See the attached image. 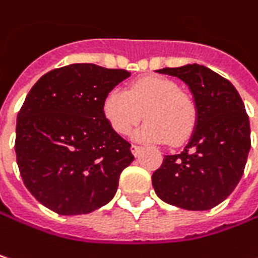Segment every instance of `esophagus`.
Masks as SVG:
<instances>
[{
    "label": "esophagus",
    "mask_w": 258,
    "mask_h": 258,
    "mask_svg": "<svg viewBox=\"0 0 258 258\" xmlns=\"http://www.w3.org/2000/svg\"><path fill=\"white\" fill-rule=\"evenodd\" d=\"M131 151H132V154L134 156H138L139 153L142 151V147L138 145V144H132V147H131Z\"/></svg>",
    "instance_id": "obj_1"
}]
</instances>
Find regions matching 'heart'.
Masks as SVG:
<instances>
[{
	"mask_svg": "<svg viewBox=\"0 0 258 258\" xmlns=\"http://www.w3.org/2000/svg\"><path fill=\"white\" fill-rule=\"evenodd\" d=\"M102 113L119 135H127L145 117L148 121L137 131V139L169 141L173 145L189 139L198 121V108L192 97L163 76L139 78L127 91L110 89L102 101Z\"/></svg>",
	"mask_w": 258,
	"mask_h": 258,
	"instance_id": "obj_1",
	"label": "heart"
}]
</instances>
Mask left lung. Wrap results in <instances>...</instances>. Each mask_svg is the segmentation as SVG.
I'll use <instances>...</instances> for the list:
<instances>
[{"mask_svg": "<svg viewBox=\"0 0 258 258\" xmlns=\"http://www.w3.org/2000/svg\"><path fill=\"white\" fill-rule=\"evenodd\" d=\"M158 73L186 83L198 108L191 141L166 156L151 176L156 194L185 210H210L229 197L244 175L251 137L244 102L235 86L206 66L166 67Z\"/></svg>", "mask_w": 258, "mask_h": 258, "instance_id": "obj_1", "label": "left lung"}]
</instances>
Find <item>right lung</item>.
Wrapping results in <instances>:
<instances>
[{"label": "right lung", "mask_w": 258, "mask_h": 258, "mask_svg": "<svg viewBox=\"0 0 258 258\" xmlns=\"http://www.w3.org/2000/svg\"><path fill=\"white\" fill-rule=\"evenodd\" d=\"M129 76L123 69L70 64L45 73L29 91L14 150L25 186L46 209L85 214L114 197L135 157L104 117L102 101Z\"/></svg>", "instance_id": "right-lung-1"}]
</instances>
